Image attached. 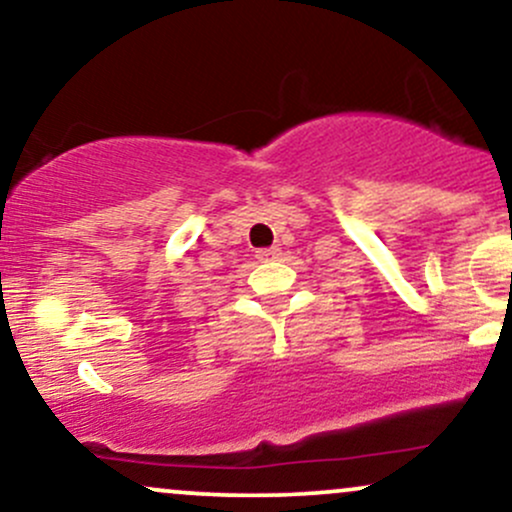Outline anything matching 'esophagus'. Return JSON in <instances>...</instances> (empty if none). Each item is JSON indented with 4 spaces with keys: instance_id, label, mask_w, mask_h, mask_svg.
<instances>
[{
    "instance_id": "esophagus-1",
    "label": "esophagus",
    "mask_w": 512,
    "mask_h": 512,
    "mask_svg": "<svg viewBox=\"0 0 512 512\" xmlns=\"http://www.w3.org/2000/svg\"><path fill=\"white\" fill-rule=\"evenodd\" d=\"M279 255H281V248H276V245H274V248L260 250V255H257V257H260L262 262H269V260H276V257H279Z\"/></svg>"
}]
</instances>
